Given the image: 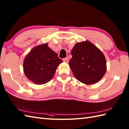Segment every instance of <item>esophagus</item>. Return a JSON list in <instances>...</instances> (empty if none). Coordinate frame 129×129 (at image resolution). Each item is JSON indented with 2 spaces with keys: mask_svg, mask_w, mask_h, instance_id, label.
Segmentation results:
<instances>
[{
  "mask_svg": "<svg viewBox=\"0 0 129 129\" xmlns=\"http://www.w3.org/2000/svg\"><path fill=\"white\" fill-rule=\"evenodd\" d=\"M63 61L66 62V63H68V62H69V59L68 58V57H65V58H64L62 59Z\"/></svg>",
  "mask_w": 129,
  "mask_h": 129,
  "instance_id": "obj_1",
  "label": "esophagus"
}]
</instances>
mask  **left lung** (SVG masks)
<instances>
[{"instance_id": "obj_1", "label": "left lung", "mask_w": 129, "mask_h": 129, "mask_svg": "<svg viewBox=\"0 0 129 129\" xmlns=\"http://www.w3.org/2000/svg\"><path fill=\"white\" fill-rule=\"evenodd\" d=\"M69 67L75 77L86 85L99 81L106 71L105 57L99 49L88 40L77 43L72 52Z\"/></svg>"}]
</instances>
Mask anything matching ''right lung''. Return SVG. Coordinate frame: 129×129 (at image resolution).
<instances>
[{"instance_id": "right-lung-1", "label": "right lung", "mask_w": 129, "mask_h": 129, "mask_svg": "<svg viewBox=\"0 0 129 129\" xmlns=\"http://www.w3.org/2000/svg\"><path fill=\"white\" fill-rule=\"evenodd\" d=\"M62 62L57 53L48 47V43L38 45L26 55L23 62V70L29 80L37 85L50 81L57 67Z\"/></svg>"}]
</instances>
